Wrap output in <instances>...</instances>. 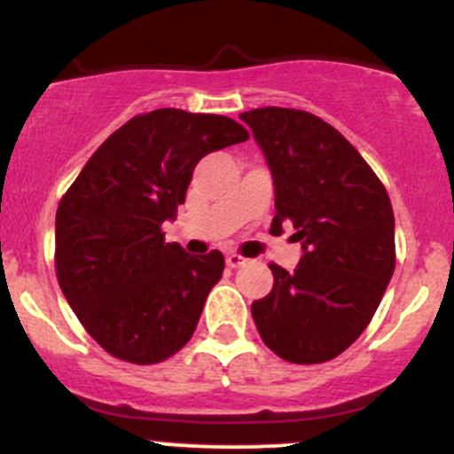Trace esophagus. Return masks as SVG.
Instances as JSON below:
<instances>
[{"mask_svg": "<svg viewBox=\"0 0 454 454\" xmlns=\"http://www.w3.org/2000/svg\"><path fill=\"white\" fill-rule=\"evenodd\" d=\"M245 264H248V260L245 255H240V253H229V255H227V266L229 268H240Z\"/></svg>", "mask_w": 454, "mask_h": 454, "instance_id": "1", "label": "esophagus"}]
</instances>
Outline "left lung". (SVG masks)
<instances>
[{
    "label": "left lung",
    "instance_id": "obj_1",
    "mask_svg": "<svg viewBox=\"0 0 454 454\" xmlns=\"http://www.w3.org/2000/svg\"><path fill=\"white\" fill-rule=\"evenodd\" d=\"M240 119L275 179L270 231L292 223L303 245L294 272L268 264L275 284L253 301V320L286 362H329L364 333L392 279L396 245L387 190L359 151L311 112L268 106Z\"/></svg>",
    "mask_w": 454,
    "mask_h": 454
}]
</instances>
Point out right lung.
Returning a JSON list of instances; mask_svg holds the SVG:
<instances>
[{"label":"right lung","instance_id":"1","mask_svg":"<svg viewBox=\"0 0 454 454\" xmlns=\"http://www.w3.org/2000/svg\"><path fill=\"white\" fill-rule=\"evenodd\" d=\"M229 116L162 108L136 114L92 153L56 212L62 294L106 353L149 365L192 338L225 270L221 251L188 255L162 223L186 201L203 155L245 143Z\"/></svg>","mask_w":454,"mask_h":454}]
</instances>
